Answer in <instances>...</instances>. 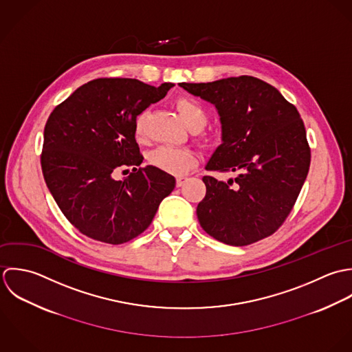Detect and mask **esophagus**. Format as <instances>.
<instances>
[{
  "instance_id": "34e87169",
  "label": "esophagus",
  "mask_w": 352,
  "mask_h": 352,
  "mask_svg": "<svg viewBox=\"0 0 352 352\" xmlns=\"http://www.w3.org/2000/svg\"><path fill=\"white\" fill-rule=\"evenodd\" d=\"M186 181H188V178H186V177H178V178H177V186H178V188H181Z\"/></svg>"
}]
</instances>
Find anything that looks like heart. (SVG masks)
<instances>
[{"instance_id": "obj_1", "label": "heart", "mask_w": 352, "mask_h": 352, "mask_svg": "<svg viewBox=\"0 0 352 352\" xmlns=\"http://www.w3.org/2000/svg\"><path fill=\"white\" fill-rule=\"evenodd\" d=\"M175 107L192 132H200L206 128L210 113L207 107L197 99L190 96H181L175 100ZM144 126L145 113H140L135 120V136L138 140L144 138ZM148 162L153 167L167 174L184 175L197 164V155L189 148L160 145L148 155Z\"/></svg>"}]
</instances>
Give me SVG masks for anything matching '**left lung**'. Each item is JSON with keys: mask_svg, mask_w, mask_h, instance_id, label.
Listing matches in <instances>:
<instances>
[{"mask_svg": "<svg viewBox=\"0 0 352 352\" xmlns=\"http://www.w3.org/2000/svg\"><path fill=\"white\" fill-rule=\"evenodd\" d=\"M179 85L213 103L220 114L223 144L206 168L239 173L228 182L203 177L207 192L197 206L203 230L231 246L272 235L292 211L310 167L296 107L253 76Z\"/></svg>", "mask_w": 352, "mask_h": 352, "instance_id": "1", "label": "left lung"}]
</instances>
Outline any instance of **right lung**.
I'll list each match as a JSON object with an SVG mask.
<instances>
[{"label":"right lung","instance_id":"add662e5","mask_svg":"<svg viewBox=\"0 0 352 352\" xmlns=\"http://www.w3.org/2000/svg\"><path fill=\"white\" fill-rule=\"evenodd\" d=\"M174 87L135 78H95L60 103L45 125L41 166L46 185L72 226L110 245L125 243L151 224L175 178L144 157L135 120ZM133 171L121 182L117 169Z\"/></svg>","mask_w":352,"mask_h":352}]
</instances>
